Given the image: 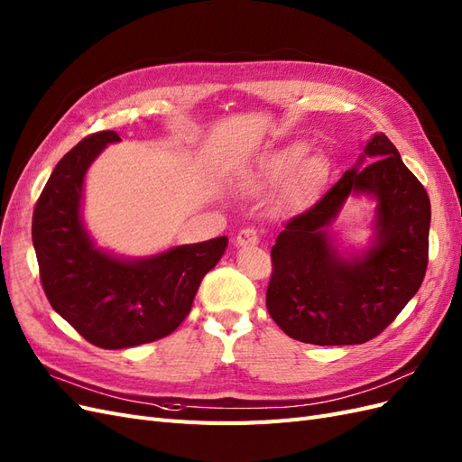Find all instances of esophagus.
Returning <instances> with one entry per match:
<instances>
[{"label":"esophagus","mask_w":462,"mask_h":462,"mask_svg":"<svg viewBox=\"0 0 462 462\" xmlns=\"http://www.w3.org/2000/svg\"><path fill=\"white\" fill-rule=\"evenodd\" d=\"M259 244V234L255 228H244L236 236V247H253Z\"/></svg>","instance_id":"34e87169"}]
</instances>
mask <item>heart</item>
Masks as SVG:
<instances>
[{"label": "heart", "mask_w": 462, "mask_h": 462, "mask_svg": "<svg viewBox=\"0 0 462 462\" xmlns=\"http://www.w3.org/2000/svg\"><path fill=\"white\" fill-rule=\"evenodd\" d=\"M307 157V145L291 142L278 152L266 155L255 171H251L244 186L249 191L263 193L284 188V201L291 209H305L322 188L328 167L322 157Z\"/></svg>", "instance_id": "b5f03b06"}]
</instances>
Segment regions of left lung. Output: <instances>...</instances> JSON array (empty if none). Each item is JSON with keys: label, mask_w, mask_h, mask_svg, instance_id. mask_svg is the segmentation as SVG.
Instances as JSON below:
<instances>
[{"label": "left lung", "mask_w": 462, "mask_h": 462, "mask_svg": "<svg viewBox=\"0 0 462 462\" xmlns=\"http://www.w3.org/2000/svg\"><path fill=\"white\" fill-rule=\"evenodd\" d=\"M349 197L377 207L369 245L347 252L329 226ZM430 218L424 186L388 136L374 134L356 165L278 234L266 290L273 320L303 344L355 346L376 337L422 284Z\"/></svg>", "instance_id": "left-lung-1"}]
</instances>
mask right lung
<instances>
[{
    "label": "right lung",
    "instance_id": "obj_1",
    "mask_svg": "<svg viewBox=\"0 0 462 462\" xmlns=\"http://www.w3.org/2000/svg\"><path fill=\"white\" fill-rule=\"evenodd\" d=\"M116 142L115 130H103L74 145L57 162L32 217V244L51 307L103 349L172 334L228 245L220 236L136 259L99 247L82 218L84 180L97 155Z\"/></svg>",
    "mask_w": 462,
    "mask_h": 462
}]
</instances>
